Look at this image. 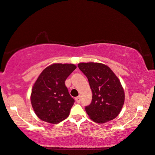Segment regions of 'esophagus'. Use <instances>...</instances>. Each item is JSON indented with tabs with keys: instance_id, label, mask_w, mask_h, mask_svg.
Wrapping results in <instances>:
<instances>
[{
	"instance_id": "34e87169",
	"label": "esophagus",
	"mask_w": 155,
	"mask_h": 155,
	"mask_svg": "<svg viewBox=\"0 0 155 155\" xmlns=\"http://www.w3.org/2000/svg\"><path fill=\"white\" fill-rule=\"evenodd\" d=\"M75 101L77 103H81V97H77L75 98Z\"/></svg>"
}]
</instances>
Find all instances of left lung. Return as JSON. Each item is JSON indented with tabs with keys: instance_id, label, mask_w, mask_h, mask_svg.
<instances>
[{
	"instance_id": "1",
	"label": "left lung",
	"mask_w": 155,
	"mask_h": 155,
	"mask_svg": "<svg viewBox=\"0 0 155 155\" xmlns=\"http://www.w3.org/2000/svg\"><path fill=\"white\" fill-rule=\"evenodd\" d=\"M80 70L88 78L93 93L91 103L85 107L88 117L97 123L116 118L123 108L124 93L120 82L107 65L98 62H81Z\"/></svg>"
}]
</instances>
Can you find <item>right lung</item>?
Segmentation results:
<instances>
[{"mask_svg":"<svg viewBox=\"0 0 155 155\" xmlns=\"http://www.w3.org/2000/svg\"><path fill=\"white\" fill-rule=\"evenodd\" d=\"M76 68L73 64L54 63L39 75L32 88L31 101L40 119L57 124L69 116L74 100L64 82Z\"/></svg>","mask_w":155,"mask_h":155,"instance_id":"right-lung-1","label":"right lung"}]
</instances>
